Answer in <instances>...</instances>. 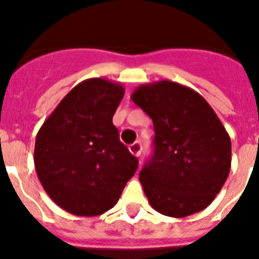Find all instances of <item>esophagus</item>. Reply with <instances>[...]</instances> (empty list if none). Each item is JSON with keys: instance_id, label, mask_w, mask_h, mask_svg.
<instances>
[{"instance_id": "obj_1", "label": "esophagus", "mask_w": 259, "mask_h": 259, "mask_svg": "<svg viewBox=\"0 0 259 259\" xmlns=\"http://www.w3.org/2000/svg\"><path fill=\"white\" fill-rule=\"evenodd\" d=\"M129 151L132 154H133V155L140 156L141 153H142V145H141L140 142L132 143V145H130V146H129Z\"/></svg>"}]
</instances>
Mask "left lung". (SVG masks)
Returning <instances> with one entry per match:
<instances>
[{"mask_svg":"<svg viewBox=\"0 0 259 259\" xmlns=\"http://www.w3.org/2000/svg\"><path fill=\"white\" fill-rule=\"evenodd\" d=\"M134 104L153 119L154 154L140 172L150 205L170 217L205 209L230 171V137L203 96L170 80L142 84Z\"/></svg>","mask_w":259,"mask_h":259,"instance_id":"1","label":"left lung"}]
</instances>
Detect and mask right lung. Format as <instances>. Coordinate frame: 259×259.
I'll return each mask as SVG.
<instances>
[{"instance_id":"obj_1","label":"right lung","mask_w":259,"mask_h":259,"mask_svg":"<svg viewBox=\"0 0 259 259\" xmlns=\"http://www.w3.org/2000/svg\"><path fill=\"white\" fill-rule=\"evenodd\" d=\"M119 82L87 79L71 89L36 134L34 164L52 201L76 216H99L118 201L138 159L119 141L112 118Z\"/></svg>"}]
</instances>
